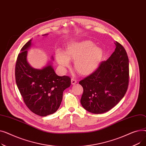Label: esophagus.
<instances>
[{"instance_id":"1","label":"esophagus","mask_w":146,"mask_h":146,"mask_svg":"<svg viewBox=\"0 0 146 146\" xmlns=\"http://www.w3.org/2000/svg\"><path fill=\"white\" fill-rule=\"evenodd\" d=\"M77 83V81H76V80H75L74 79H73V78H72V79H71V83H72V85H75V84Z\"/></svg>"}]
</instances>
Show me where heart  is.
Masks as SVG:
<instances>
[{
	"instance_id": "heart-1",
	"label": "heart",
	"mask_w": 146,
	"mask_h": 146,
	"mask_svg": "<svg viewBox=\"0 0 146 146\" xmlns=\"http://www.w3.org/2000/svg\"><path fill=\"white\" fill-rule=\"evenodd\" d=\"M103 56L102 49L89 40L73 41L65 51L56 52V60L63 68L70 66V61H74V68L79 74L88 76L98 68Z\"/></svg>"
}]
</instances>
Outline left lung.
Listing matches in <instances>:
<instances>
[{"label": "left lung", "mask_w": 146, "mask_h": 146, "mask_svg": "<svg viewBox=\"0 0 146 146\" xmlns=\"http://www.w3.org/2000/svg\"><path fill=\"white\" fill-rule=\"evenodd\" d=\"M116 48L97 70L79 82L83 88L80 102L88 112L102 113L117 105L126 93L129 82L127 52L116 41Z\"/></svg>", "instance_id": "8db88e82"}]
</instances>
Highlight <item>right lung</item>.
<instances>
[{"label": "right lung", "instance_id": "obj_1", "mask_svg": "<svg viewBox=\"0 0 146 146\" xmlns=\"http://www.w3.org/2000/svg\"><path fill=\"white\" fill-rule=\"evenodd\" d=\"M31 41L32 39L23 46L18 54L15 79L28 108L38 115L45 117L57 111L62 101L63 91L70 86L71 79L56 74L51 61L42 68L31 66L27 61V54L33 45ZM51 59L54 60L52 56Z\"/></svg>", "mask_w": 146, "mask_h": 146}]
</instances>
